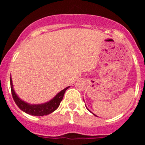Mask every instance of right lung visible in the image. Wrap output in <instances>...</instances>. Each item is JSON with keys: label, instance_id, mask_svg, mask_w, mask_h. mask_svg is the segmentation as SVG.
I'll return each mask as SVG.
<instances>
[{"label": "right lung", "instance_id": "1", "mask_svg": "<svg viewBox=\"0 0 145 145\" xmlns=\"http://www.w3.org/2000/svg\"><path fill=\"white\" fill-rule=\"evenodd\" d=\"M10 84H11V94H12L13 99L14 100L15 103L16 104V105L21 109L22 110L24 111L26 113L32 115V116H46V115H48V114L52 113L54 110H56L58 107L59 106L60 102L63 99L64 94H65V91L69 87H67L65 89L60 91L56 95V97L50 101V102H46V103L43 104V105H29V104L26 103L24 101L21 100L19 97L16 96L15 93L13 89V85H12V80L10 78Z\"/></svg>", "mask_w": 145, "mask_h": 145}]
</instances>
